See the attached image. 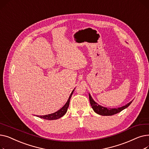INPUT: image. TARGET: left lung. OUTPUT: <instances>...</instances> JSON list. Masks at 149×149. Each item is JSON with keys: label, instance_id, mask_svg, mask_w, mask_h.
<instances>
[{"label": "left lung", "instance_id": "1", "mask_svg": "<svg viewBox=\"0 0 149 149\" xmlns=\"http://www.w3.org/2000/svg\"><path fill=\"white\" fill-rule=\"evenodd\" d=\"M89 101H90V103L92 106V108L93 109V111H94L95 113L100 115H103V116H111L115 115L116 113H118L122 111L124 109L127 108L129 105L132 103L133 101H131L130 102L127 103L125 106H123L121 107H118V108H107L103 106H101L99 105L98 103H97L95 101L93 100L92 98L91 95H90V93H89Z\"/></svg>", "mask_w": 149, "mask_h": 149}]
</instances>
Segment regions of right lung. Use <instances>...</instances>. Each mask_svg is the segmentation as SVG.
I'll list each match as a JSON object with an SVG mask.
<instances>
[{"mask_svg": "<svg viewBox=\"0 0 149 149\" xmlns=\"http://www.w3.org/2000/svg\"><path fill=\"white\" fill-rule=\"evenodd\" d=\"M74 89L72 91V92L70 93V95L67 101V102L66 103V104L63 106V107H62L60 110H58V111L54 112L53 113H51V114H48V115H42V116H38L37 115V116L39 117L40 118H43L45 120H57L58 119L61 117H62L68 111V108L69 106V102H70V98H71V96L72 95V93L74 91Z\"/></svg>", "mask_w": 149, "mask_h": 149, "instance_id": "right-lung-1", "label": "right lung"}]
</instances>
